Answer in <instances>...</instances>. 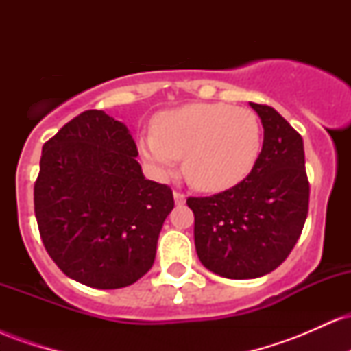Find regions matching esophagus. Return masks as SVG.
Wrapping results in <instances>:
<instances>
[{
  "instance_id": "1",
  "label": "esophagus",
  "mask_w": 351,
  "mask_h": 351,
  "mask_svg": "<svg viewBox=\"0 0 351 351\" xmlns=\"http://www.w3.org/2000/svg\"><path fill=\"white\" fill-rule=\"evenodd\" d=\"M173 198H175V204H178V206L184 204V201H186V196H184L183 193H180V191L173 193Z\"/></svg>"
}]
</instances>
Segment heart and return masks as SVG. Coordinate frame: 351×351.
<instances>
[{"label":"heart","instance_id":"obj_1","mask_svg":"<svg viewBox=\"0 0 351 351\" xmlns=\"http://www.w3.org/2000/svg\"><path fill=\"white\" fill-rule=\"evenodd\" d=\"M140 153L160 175H170L184 156V175L203 191H224L249 175L263 153V125L251 108L229 104H188L152 120Z\"/></svg>","mask_w":351,"mask_h":351}]
</instances>
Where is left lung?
I'll return each instance as SVG.
<instances>
[{"label": "left lung", "instance_id": "8db88e82", "mask_svg": "<svg viewBox=\"0 0 351 351\" xmlns=\"http://www.w3.org/2000/svg\"><path fill=\"white\" fill-rule=\"evenodd\" d=\"M249 104L264 127L259 162L236 186L186 199L201 264L228 279H256L279 267L308 213L304 140L272 107Z\"/></svg>", "mask_w": 351, "mask_h": 351}]
</instances>
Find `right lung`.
I'll return each instance as SVG.
<instances>
[{"mask_svg": "<svg viewBox=\"0 0 351 351\" xmlns=\"http://www.w3.org/2000/svg\"><path fill=\"white\" fill-rule=\"evenodd\" d=\"M127 125L86 110L43 147L34 184L39 234L71 279L120 289L152 269L175 206L167 184L145 180Z\"/></svg>", "mask_w": 351, "mask_h": 351, "instance_id": "1", "label": "right lung"}]
</instances>
